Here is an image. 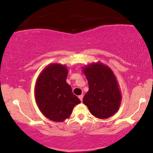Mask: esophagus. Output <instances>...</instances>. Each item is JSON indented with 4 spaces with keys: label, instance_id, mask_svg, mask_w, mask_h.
Returning <instances> with one entry per match:
<instances>
[{
    "label": "esophagus",
    "instance_id": "esophagus-1",
    "mask_svg": "<svg viewBox=\"0 0 153 153\" xmlns=\"http://www.w3.org/2000/svg\"><path fill=\"white\" fill-rule=\"evenodd\" d=\"M83 95H79V100H80L81 102L83 101Z\"/></svg>",
    "mask_w": 153,
    "mask_h": 153
}]
</instances>
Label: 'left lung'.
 <instances>
[{"instance_id":"1","label":"left lung","mask_w":153,"mask_h":153,"mask_svg":"<svg viewBox=\"0 0 153 153\" xmlns=\"http://www.w3.org/2000/svg\"><path fill=\"white\" fill-rule=\"evenodd\" d=\"M82 71L88 82L89 90L83 102L96 118L106 119L118 111L122 95L114 73L101 62L83 67Z\"/></svg>"}]
</instances>
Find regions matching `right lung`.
<instances>
[{
  "label": "right lung",
  "mask_w": 153,
  "mask_h": 153,
  "mask_svg": "<svg viewBox=\"0 0 153 153\" xmlns=\"http://www.w3.org/2000/svg\"><path fill=\"white\" fill-rule=\"evenodd\" d=\"M68 69L59 63L46 66L35 85V101L39 109L49 120L62 122L70 118L73 108L81 103L66 82Z\"/></svg>",
  "instance_id": "1"
}]
</instances>
